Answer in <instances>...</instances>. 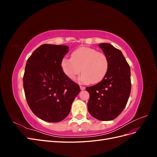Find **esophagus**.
<instances>
[{"label":"esophagus","mask_w":157,"mask_h":157,"mask_svg":"<svg viewBox=\"0 0 157 157\" xmlns=\"http://www.w3.org/2000/svg\"><path fill=\"white\" fill-rule=\"evenodd\" d=\"M80 90H85V88H86V87L83 86H80Z\"/></svg>","instance_id":"34e87169"}]
</instances>
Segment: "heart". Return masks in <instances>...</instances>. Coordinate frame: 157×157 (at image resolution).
I'll return each mask as SVG.
<instances>
[{"label": "heart", "instance_id": "b5f03b06", "mask_svg": "<svg viewBox=\"0 0 157 157\" xmlns=\"http://www.w3.org/2000/svg\"><path fill=\"white\" fill-rule=\"evenodd\" d=\"M63 73L73 79L82 71L80 81L84 84L98 83L107 73L109 60L102 52L90 47H80L71 54V58H64L61 62Z\"/></svg>", "mask_w": 157, "mask_h": 157}]
</instances>
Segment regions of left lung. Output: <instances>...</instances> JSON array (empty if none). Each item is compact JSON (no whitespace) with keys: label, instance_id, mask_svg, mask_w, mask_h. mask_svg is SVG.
<instances>
[{"label":"left lung","instance_id":"obj_1","mask_svg":"<svg viewBox=\"0 0 157 157\" xmlns=\"http://www.w3.org/2000/svg\"><path fill=\"white\" fill-rule=\"evenodd\" d=\"M109 60V69L101 82L86 87L90 94L88 109L99 121H112L125 108L131 91L130 68L121 50L108 43H101Z\"/></svg>","mask_w":157,"mask_h":157}]
</instances>
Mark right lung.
<instances>
[{
  "label": "right lung",
  "mask_w": 157,
  "mask_h": 157,
  "mask_svg": "<svg viewBox=\"0 0 157 157\" xmlns=\"http://www.w3.org/2000/svg\"><path fill=\"white\" fill-rule=\"evenodd\" d=\"M68 52L67 46L45 44L27 61L23 77L26 100L33 113L46 122H58L67 117L80 91L61 68Z\"/></svg>",
  "instance_id": "right-lung-1"
}]
</instances>
